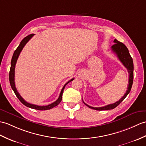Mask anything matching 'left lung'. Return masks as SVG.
Here are the masks:
<instances>
[{"instance_id":"8db88e82","label":"left lung","mask_w":146,"mask_h":146,"mask_svg":"<svg viewBox=\"0 0 146 146\" xmlns=\"http://www.w3.org/2000/svg\"><path fill=\"white\" fill-rule=\"evenodd\" d=\"M114 43L115 44L111 46V50L114 53L116 54L118 58L120 60V62L123 64V65L126 68L127 70V72L129 74V84H128V87H127V90L126 91V93L124 94V95L122 97L121 99L116 101V103L113 104H108L105 106L103 107H99V108H94L90 106L89 105H88L85 103H83L85 104L88 107L90 108H91L93 110H95L98 111H103V110H113L114 108L117 107L118 105H119L122 101H123L125 98L127 96V94L129 93L131 91L132 85H133V78H134V64H133V58L131 56L129 52V50L126 46L124 45V43H121L119 41H117L116 39L114 40Z\"/></svg>"}]
</instances>
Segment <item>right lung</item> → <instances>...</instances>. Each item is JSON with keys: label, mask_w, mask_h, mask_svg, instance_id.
<instances>
[{"label": "right lung", "mask_w": 146, "mask_h": 146, "mask_svg": "<svg viewBox=\"0 0 146 146\" xmlns=\"http://www.w3.org/2000/svg\"><path fill=\"white\" fill-rule=\"evenodd\" d=\"M34 35V34H30L28 36H27L26 37H25L24 38H23L21 42H20V45H19V46L17 47V48L14 53L13 54V56H12V58L11 60V69H10V72H9V81H10V84H11V86L12 89L13 90V91H14V93L15 94L16 96L17 97L18 99L20 101V102H21L23 104H24L25 106L30 108H32V109H35V110H50L52 109V108H54L57 105H58L60 104V103L62 101V94L63 93V90L65 89V88L66 86V84L68 83H69L70 81H72L74 80V78H72V80H70V81H68V82L65 84V85L63 86V88L61 91L60 94V96L58 98V100L56 101H55V102H53V103L47 105V106H38V105H35V104H30L27 103V101H25L23 99L22 97L20 95V94L19 93V92L17 91L16 89V87H15V65H16V63H17V59L19 58V56L20 55V52H21V51L22 50L23 47L25 46V45H26V43L28 42L30 39L32 38V37Z\"/></svg>", "instance_id": "right-lung-1"}]
</instances>
